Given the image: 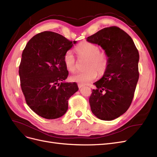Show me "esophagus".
I'll return each mask as SVG.
<instances>
[{
    "mask_svg": "<svg viewBox=\"0 0 157 157\" xmlns=\"http://www.w3.org/2000/svg\"><path fill=\"white\" fill-rule=\"evenodd\" d=\"M82 86H83L82 84H78V87L79 88H81Z\"/></svg>",
    "mask_w": 157,
    "mask_h": 157,
    "instance_id": "1",
    "label": "esophagus"
}]
</instances>
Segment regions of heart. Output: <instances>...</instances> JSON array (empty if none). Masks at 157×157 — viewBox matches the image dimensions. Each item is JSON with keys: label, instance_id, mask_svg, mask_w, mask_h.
Here are the masks:
<instances>
[{"label": "heart", "instance_id": "heart-1", "mask_svg": "<svg viewBox=\"0 0 157 157\" xmlns=\"http://www.w3.org/2000/svg\"><path fill=\"white\" fill-rule=\"evenodd\" d=\"M75 51L80 58L87 59L86 66L87 71L76 73L71 77L72 81L81 84H88L96 78L98 73L102 76L105 73L109 65V57L104 52H100V48L89 42H84L75 48ZM67 69L71 73L77 70V62L72 51L65 52L63 57Z\"/></svg>", "mask_w": 157, "mask_h": 157}]
</instances>
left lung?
<instances>
[{"label": "left lung", "instance_id": "left-lung-1", "mask_svg": "<svg viewBox=\"0 0 157 157\" xmlns=\"http://www.w3.org/2000/svg\"><path fill=\"white\" fill-rule=\"evenodd\" d=\"M86 39L101 46L109 57L105 73L94 83L97 88L89 98L90 108L99 119L112 121L128 110L134 98L139 79V52L130 36L116 26L104 28Z\"/></svg>", "mask_w": 157, "mask_h": 157}]
</instances>
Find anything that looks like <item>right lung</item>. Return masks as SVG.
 <instances>
[{
    "label": "right lung",
    "instance_id": "right-lung-1",
    "mask_svg": "<svg viewBox=\"0 0 157 157\" xmlns=\"http://www.w3.org/2000/svg\"><path fill=\"white\" fill-rule=\"evenodd\" d=\"M76 42L44 31L31 38L23 51L19 66L21 90L28 106L41 117H62L68 109V99L78 91L75 82H59L69 75L64 54Z\"/></svg>",
    "mask_w": 157,
    "mask_h": 157
}]
</instances>
